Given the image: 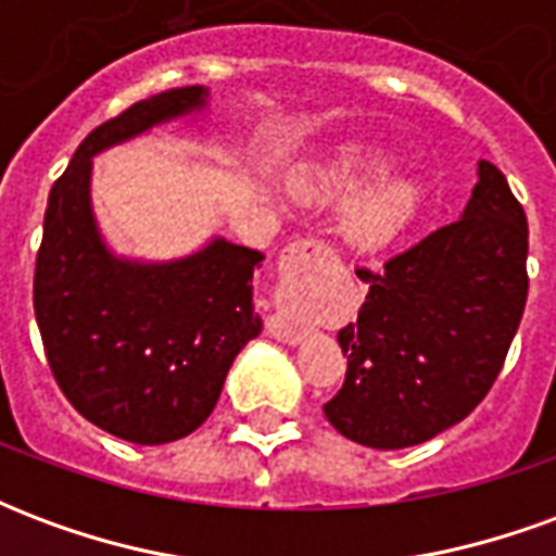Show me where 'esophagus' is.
<instances>
[{"label":"esophagus","instance_id":"obj_1","mask_svg":"<svg viewBox=\"0 0 556 556\" xmlns=\"http://www.w3.org/2000/svg\"><path fill=\"white\" fill-rule=\"evenodd\" d=\"M330 262H333L330 243L318 241V238H303V241L289 243L282 250V255H279V270L282 274H294V270H303V267H325ZM267 330H270V337L286 342V345H301L303 337H306V325L289 313L274 315Z\"/></svg>","mask_w":556,"mask_h":556}]
</instances>
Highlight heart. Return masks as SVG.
Returning <instances> with one entry per match:
<instances>
[{"label": "heart", "instance_id": "b5f03b06", "mask_svg": "<svg viewBox=\"0 0 556 556\" xmlns=\"http://www.w3.org/2000/svg\"><path fill=\"white\" fill-rule=\"evenodd\" d=\"M393 157L378 148H351L298 181L301 193L330 202L349 199L339 217L342 238L357 250H381L417 219L419 190L405 178H384Z\"/></svg>", "mask_w": 556, "mask_h": 556}]
</instances>
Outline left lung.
<instances>
[{
	"label": "left lung",
	"mask_w": 556,
	"mask_h": 556,
	"mask_svg": "<svg viewBox=\"0 0 556 556\" xmlns=\"http://www.w3.org/2000/svg\"><path fill=\"white\" fill-rule=\"evenodd\" d=\"M477 178L455 223L378 270H357L369 291L357 321L339 330L349 372L325 405L349 441H431L501 375L527 303V217L494 163L479 160Z\"/></svg>",
	"instance_id": "1"
}]
</instances>
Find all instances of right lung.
<instances>
[{"label":"right lung","mask_w":556,"mask_h":556,"mask_svg":"<svg viewBox=\"0 0 556 556\" xmlns=\"http://www.w3.org/2000/svg\"><path fill=\"white\" fill-rule=\"evenodd\" d=\"M205 106V86H184L94 127L43 214L35 318L53 378L89 422L142 446L211 417L238 351L262 333L253 274L265 255L226 238L172 262L115 255L91 207V160Z\"/></svg>","instance_id":"right-lung-1"}]
</instances>
